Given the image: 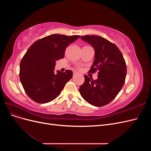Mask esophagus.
Instances as JSON below:
<instances>
[{
	"label": "esophagus",
	"mask_w": 151,
	"mask_h": 151,
	"mask_svg": "<svg viewBox=\"0 0 151 151\" xmlns=\"http://www.w3.org/2000/svg\"><path fill=\"white\" fill-rule=\"evenodd\" d=\"M77 74V73L76 72H74V73H73V76H76Z\"/></svg>",
	"instance_id": "1"
}]
</instances>
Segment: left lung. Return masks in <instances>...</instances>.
<instances>
[{
	"label": "left lung",
	"mask_w": 151,
	"mask_h": 151,
	"mask_svg": "<svg viewBox=\"0 0 151 151\" xmlns=\"http://www.w3.org/2000/svg\"><path fill=\"white\" fill-rule=\"evenodd\" d=\"M81 39L94 49V60L90 72L98 71V79L84 76L79 92L84 100L94 106H103L115 99L125 83L127 66L124 58L115 44L101 36L86 35Z\"/></svg>",
	"instance_id": "obj_1"
}]
</instances>
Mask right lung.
<instances>
[{"label": "right lung", "mask_w": 151, "mask_h": 151, "mask_svg": "<svg viewBox=\"0 0 151 151\" xmlns=\"http://www.w3.org/2000/svg\"><path fill=\"white\" fill-rule=\"evenodd\" d=\"M79 35H49L35 42L20 63L19 77L26 93L34 101L47 103L58 97L73 76L70 70L54 72L56 61L64 57L68 45Z\"/></svg>", "instance_id": "obj_1"}]
</instances>
